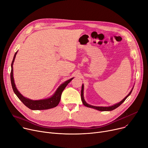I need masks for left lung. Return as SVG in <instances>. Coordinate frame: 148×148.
Listing matches in <instances>:
<instances>
[{"mask_svg":"<svg viewBox=\"0 0 148 148\" xmlns=\"http://www.w3.org/2000/svg\"><path fill=\"white\" fill-rule=\"evenodd\" d=\"M83 89H84V86L83 84L82 85V90H81V99H82V102L83 103V105L87 107H88V108H94V109H96L97 110H99V111H112V110H115V108H118L119 106H120L125 101V99L127 98V97L129 96L132 90H133V88L132 90L130 91V92L129 93V95H128L126 97H125L124 99H123L120 102H119V103H116L115 105H114L112 106H108V107H103V106H92V105H88V103H87L86 102V101H84V96H83Z\"/></svg>","mask_w":148,"mask_h":148,"instance_id":"8db88e82","label":"left lung"}]
</instances>
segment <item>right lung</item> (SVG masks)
Wrapping results in <instances>:
<instances>
[{
  "label": "right lung",
  "mask_w": 148,
  "mask_h": 148,
  "mask_svg": "<svg viewBox=\"0 0 148 148\" xmlns=\"http://www.w3.org/2000/svg\"><path fill=\"white\" fill-rule=\"evenodd\" d=\"M17 52H16V53L14 55V59H13L12 64H11V84H12L13 90H14V93H15V95L19 98V99L27 107H28V108H29V109L32 110H47V109H50V108L56 107L60 102L61 95H62L63 90H64V88L68 85V84L73 79V78L66 81L63 84H62L60 87H59V88H58L57 90L55 93V94L50 98H48V99H46L39 100V101H33V100L28 99H27V98H25V97H24L18 91V90L16 89V88L15 87V84L14 83V77H13L12 65H13V63L14 62Z\"/></svg>",
  "instance_id": "add662e5"
}]
</instances>
